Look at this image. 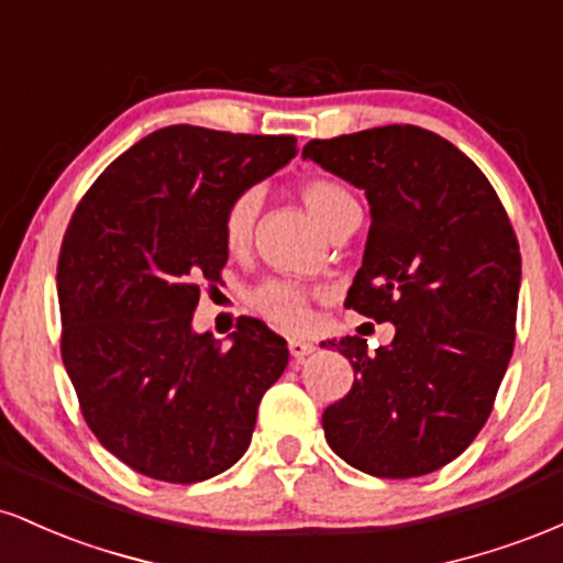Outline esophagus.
Segmentation results:
<instances>
[{
	"label": "esophagus",
	"mask_w": 563,
	"mask_h": 563,
	"mask_svg": "<svg viewBox=\"0 0 563 563\" xmlns=\"http://www.w3.org/2000/svg\"><path fill=\"white\" fill-rule=\"evenodd\" d=\"M288 352H290V357H294V360H303V357H309V354L314 352V344H309V341H303V339H290L288 341Z\"/></svg>",
	"instance_id": "34e87169"
}]
</instances>
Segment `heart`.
<instances>
[{
	"label": "heart",
	"mask_w": 563,
	"mask_h": 563,
	"mask_svg": "<svg viewBox=\"0 0 563 563\" xmlns=\"http://www.w3.org/2000/svg\"><path fill=\"white\" fill-rule=\"evenodd\" d=\"M301 200L307 203L309 214H312L328 232H333L339 224H344L349 217L357 214L360 203L352 192L341 183L318 177L301 185ZM262 211V192L256 187L238 192L230 200L228 211H224L222 235L224 245L232 254H243L254 241L256 219ZM314 290L299 286L290 280H267L251 294V303L264 320L283 331H299L309 320V299H314Z\"/></svg>",
	"instance_id": "obj_1"
}]
</instances>
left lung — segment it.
I'll use <instances>...</instances> for the list:
<instances>
[{
    "mask_svg": "<svg viewBox=\"0 0 563 563\" xmlns=\"http://www.w3.org/2000/svg\"><path fill=\"white\" fill-rule=\"evenodd\" d=\"M301 156L365 190L371 232L344 303L394 325L376 354L360 335L322 341L357 373L322 412L328 444L380 479L431 474L493 412L514 354L519 241L479 166L429 129L312 140Z\"/></svg>",
    "mask_w": 563,
    "mask_h": 563,
    "instance_id": "1",
    "label": "left lung"
}]
</instances>
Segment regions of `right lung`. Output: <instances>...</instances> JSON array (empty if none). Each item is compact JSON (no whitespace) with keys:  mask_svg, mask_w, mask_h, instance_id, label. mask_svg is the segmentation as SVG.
Masks as SVG:
<instances>
[{"mask_svg":"<svg viewBox=\"0 0 563 563\" xmlns=\"http://www.w3.org/2000/svg\"><path fill=\"white\" fill-rule=\"evenodd\" d=\"M296 137L177 124L134 142L76 206L57 260L63 365L108 452L158 482L243 457L286 339L241 318L230 344L192 331L228 262L230 200L296 156Z\"/></svg>","mask_w":563,"mask_h":563,"instance_id":"obj_1","label":"right lung"}]
</instances>
